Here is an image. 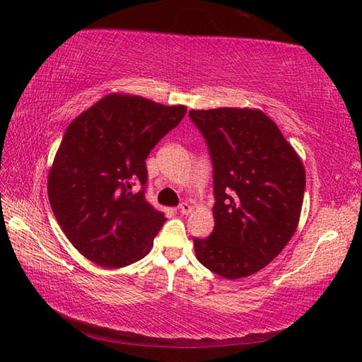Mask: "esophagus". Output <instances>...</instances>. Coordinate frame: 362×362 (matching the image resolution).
Wrapping results in <instances>:
<instances>
[{
	"instance_id": "obj_1",
	"label": "esophagus",
	"mask_w": 362,
	"mask_h": 362,
	"mask_svg": "<svg viewBox=\"0 0 362 362\" xmlns=\"http://www.w3.org/2000/svg\"><path fill=\"white\" fill-rule=\"evenodd\" d=\"M179 211H180L182 214H188V213L193 211V206H191L188 202H182V204L179 205Z\"/></svg>"
}]
</instances>
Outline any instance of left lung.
Masks as SVG:
<instances>
[{
  "mask_svg": "<svg viewBox=\"0 0 362 362\" xmlns=\"http://www.w3.org/2000/svg\"><path fill=\"white\" fill-rule=\"evenodd\" d=\"M213 163L214 228L194 238L196 257L224 279L267 266L294 235L305 168L275 122L259 110H189Z\"/></svg>",
  "mask_w": 362,
  "mask_h": 362,
  "instance_id": "1",
  "label": "left lung"
}]
</instances>
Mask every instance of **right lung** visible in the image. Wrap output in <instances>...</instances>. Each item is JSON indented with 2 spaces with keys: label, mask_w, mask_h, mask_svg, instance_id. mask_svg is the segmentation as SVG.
Listing matches in <instances>:
<instances>
[{
  "label": "right lung",
  "mask_w": 362,
  "mask_h": 362,
  "mask_svg": "<svg viewBox=\"0 0 362 362\" xmlns=\"http://www.w3.org/2000/svg\"><path fill=\"white\" fill-rule=\"evenodd\" d=\"M185 113V105L112 93L66 127L48 175V197L83 257L113 269L148 255L166 219L146 201V158Z\"/></svg>",
  "instance_id": "1"
}]
</instances>
